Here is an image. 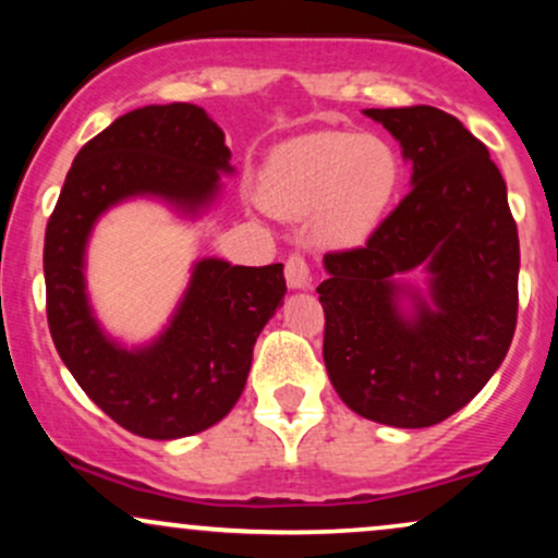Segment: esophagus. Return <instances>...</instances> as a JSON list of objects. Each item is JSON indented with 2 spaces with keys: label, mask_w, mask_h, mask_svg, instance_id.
<instances>
[{
  "label": "esophagus",
  "mask_w": 558,
  "mask_h": 558,
  "mask_svg": "<svg viewBox=\"0 0 558 558\" xmlns=\"http://www.w3.org/2000/svg\"><path fill=\"white\" fill-rule=\"evenodd\" d=\"M286 280L291 288H310L312 272L304 254H291V257L286 259Z\"/></svg>",
  "instance_id": "1"
}]
</instances>
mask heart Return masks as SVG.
Segmentation results:
<instances>
[{
  "label": "heart",
  "instance_id": "heart-1",
  "mask_svg": "<svg viewBox=\"0 0 558 558\" xmlns=\"http://www.w3.org/2000/svg\"><path fill=\"white\" fill-rule=\"evenodd\" d=\"M393 146L377 136L323 131L275 149L262 198L275 215H317V235L349 246L369 235L399 189Z\"/></svg>",
  "mask_w": 558,
  "mask_h": 558
}]
</instances>
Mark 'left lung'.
<instances>
[{"mask_svg": "<svg viewBox=\"0 0 558 558\" xmlns=\"http://www.w3.org/2000/svg\"><path fill=\"white\" fill-rule=\"evenodd\" d=\"M412 159L409 194L364 246L325 254L317 286L332 388L364 420L430 427L483 390L520 306V235L488 146L435 107L367 110ZM422 260L436 310L403 320L392 278Z\"/></svg>", "mask_w": 558, "mask_h": 558, "instance_id": "obj_1", "label": "left lung"}]
</instances>
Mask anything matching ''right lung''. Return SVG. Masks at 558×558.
<instances>
[{"label":"right lung","instance_id":"obj_1","mask_svg":"<svg viewBox=\"0 0 558 558\" xmlns=\"http://www.w3.org/2000/svg\"><path fill=\"white\" fill-rule=\"evenodd\" d=\"M226 133L196 105L141 107L75 155L44 235L47 319L57 354L107 417L141 438L172 440L220 422L246 386L252 351L286 293L283 265L198 262L157 343L107 341L83 291V248L120 198L155 194L196 213L230 170Z\"/></svg>","mask_w":558,"mask_h":558}]
</instances>
